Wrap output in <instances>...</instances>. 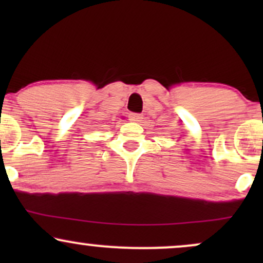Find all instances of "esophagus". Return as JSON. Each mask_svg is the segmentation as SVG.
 I'll return each instance as SVG.
<instances>
[{"instance_id":"obj_1","label":"esophagus","mask_w":263,"mask_h":263,"mask_svg":"<svg viewBox=\"0 0 263 263\" xmlns=\"http://www.w3.org/2000/svg\"><path fill=\"white\" fill-rule=\"evenodd\" d=\"M129 120L134 122H142L144 120V116L142 114L132 112V114H129Z\"/></svg>"}]
</instances>
